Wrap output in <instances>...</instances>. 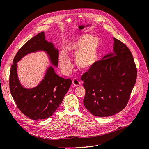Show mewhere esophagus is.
<instances>
[{
	"label": "esophagus",
	"instance_id": "esophagus-1",
	"mask_svg": "<svg viewBox=\"0 0 149 149\" xmlns=\"http://www.w3.org/2000/svg\"><path fill=\"white\" fill-rule=\"evenodd\" d=\"M72 85L75 86H79L80 85V81L77 79H74L72 80Z\"/></svg>",
	"mask_w": 149,
	"mask_h": 149
}]
</instances>
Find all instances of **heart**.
<instances>
[{
    "mask_svg": "<svg viewBox=\"0 0 149 149\" xmlns=\"http://www.w3.org/2000/svg\"><path fill=\"white\" fill-rule=\"evenodd\" d=\"M100 42L99 38L84 34L74 37L65 44L64 49L58 55L60 68L64 73H68L72 68L68 56L75 55L76 67L81 71L90 70L97 61Z\"/></svg>",
    "mask_w": 149,
    "mask_h": 149,
    "instance_id": "1",
    "label": "heart"
}]
</instances>
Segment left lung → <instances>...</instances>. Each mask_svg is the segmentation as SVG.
<instances>
[{"instance_id": "left-lung-1", "label": "left lung", "mask_w": 149, "mask_h": 149, "mask_svg": "<svg viewBox=\"0 0 149 149\" xmlns=\"http://www.w3.org/2000/svg\"><path fill=\"white\" fill-rule=\"evenodd\" d=\"M113 52L96 61L81 77L84 104L92 115L105 117L126 107L136 84L137 69L129 48L113 38Z\"/></svg>"}]
</instances>
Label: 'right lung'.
Segmentation results:
<instances>
[{
  "label": "right lung",
  "instance_id": "obj_1",
  "mask_svg": "<svg viewBox=\"0 0 149 149\" xmlns=\"http://www.w3.org/2000/svg\"><path fill=\"white\" fill-rule=\"evenodd\" d=\"M43 51L55 68L58 65V49L45 39L42 32L22 47L13 61L10 73V90L21 112L32 120L51 117L61 104L71 85L70 79H64L55 72L52 66L47 68L44 79L36 87L26 89L21 85L17 75L18 62L26 55Z\"/></svg>",
  "mask_w": 149,
  "mask_h": 149
}]
</instances>
